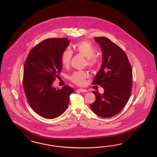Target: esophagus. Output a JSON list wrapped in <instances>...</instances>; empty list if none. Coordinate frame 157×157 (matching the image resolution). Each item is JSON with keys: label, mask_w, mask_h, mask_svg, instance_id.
Here are the masks:
<instances>
[{"label": "esophagus", "mask_w": 157, "mask_h": 157, "mask_svg": "<svg viewBox=\"0 0 157 157\" xmlns=\"http://www.w3.org/2000/svg\"><path fill=\"white\" fill-rule=\"evenodd\" d=\"M77 91H79V92H87V90H85V89H82V88H79V89H78Z\"/></svg>", "instance_id": "obj_1"}]
</instances>
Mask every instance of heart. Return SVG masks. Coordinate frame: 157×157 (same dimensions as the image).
I'll list each match as a JSON object with an SVG mask.
<instances>
[{"label":"heart","mask_w":157,"mask_h":157,"mask_svg":"<svg viewBox=\"0 0 157 157\" xmlns=\"http://www.w3.org/2000/svg\"><path fill=\"white\" fill-rule=\"evenodd\" d=\"M74 48L79 54L87 58L86 63L90 68L95 67L98 63V58L96 57V49L94 46L88 41H82L77 43ZM73 53L71 50L67 49L62 53L61 62L63 66H67L70 63ZM88 77L87 74L83 71H75L70 77V79L73 83L78 86H83L86 82V79Z\"/></svg>","instance_id":"1"}]
</instances>
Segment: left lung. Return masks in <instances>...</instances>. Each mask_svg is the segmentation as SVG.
Masks as SVG:
<instances>
[{
	"label": "left lung",
	"instance_id": "1",
	"mask_svg": "<svg viewBox=\"0 0 157 157\" xmlns=\"http://www.w3.org/2000/svg\"><path fill=\"white\" fill-rule=\"evenodd\" d=\"M103 53L101 67L92 84L101 86L103 94L94 91L95 101L91 109L100 117H111L119 113L130 98L132 88V69L125 52L105 37H95Z\"/></svg>",
	"mask_w": 157,
	"mask_h": 157
}]
</instances>
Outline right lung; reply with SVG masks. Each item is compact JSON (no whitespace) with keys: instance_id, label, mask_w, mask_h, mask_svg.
I'll return each instance as SVG.
<instances>
[{"instance_id":"obj_1","label":"right lung","mask_w":157,"mask_h":157,"mask_svg":"<svg viewBox=\"0 0 157 157\" xmlns=\"http://www.w3.org/2000/svg\"><path fill=\"white\" fill-rule=\"evenodd\" d=\"M67 38L46 39L33 47L24 67L23 87L28 102L36 113L45 119L58 117L69 105L74 89L52 87L62 69V53L69 45Z\"/></svg>"}]
</instances>
